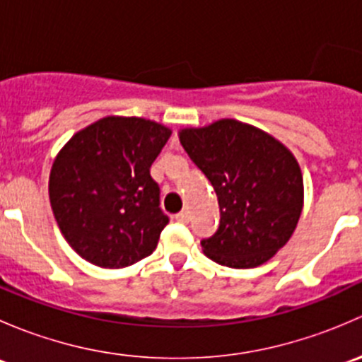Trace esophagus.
I'll list each match as a JSON object with an SVG mask.
<instances>
[{"label": "esophagus", "mask_w": 362, "mask_h": 362, "mask_svg": "<svg viewBox=\"0 0 362 362\" xmlns=\"http://www.w3.org/2000/svg\"><path fill=\"white\" fill-rule=\"evenodd\" d=\"M175 218H177L178 222H184V224H185V222H189V211L187 210H182L180 214L175 215Z\"/></svg>", "instance_id": "34e87169"}]
</instances>
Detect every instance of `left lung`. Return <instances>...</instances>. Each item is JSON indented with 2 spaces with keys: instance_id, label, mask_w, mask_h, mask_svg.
Masks as SVG:
<instances>
[{
  "instance_id": "obj_1",
  "label": "left lung",
  "mask_w": 362,
  "mask_h": 362,
  "mask_svg": "<svg viewBox=\"0 0 362 362\" xmlns=\"http://www.w3.org/2000/svg\"><path fill=\"white\" fill-rule=\"evenodd\" d=\"M178 138L221 208L217 233L202 242L204 255L238 269L264 264L289 242L303 210V175L293 152L235 119L184 127Z\"/></svg>"
}]
</instances>
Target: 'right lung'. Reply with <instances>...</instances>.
Instances as JSON below:
<instances>
[{"label":"right lung","instance_id":"obj_1","mask_svg":"<svg viewBox=\"0 0 362 362\" xmlns=\"http://www.w3.org/2000/svg\"><path fill=\"white\" fill-rule=\"evenodd\" d=\"M170 136L154 120L108 115L56 156L50 206L64 240L87 262L119 269L156 250L168 217L151 166Z\"/></svg>","mask_w":362,"mask_h":362}]
</instances>
